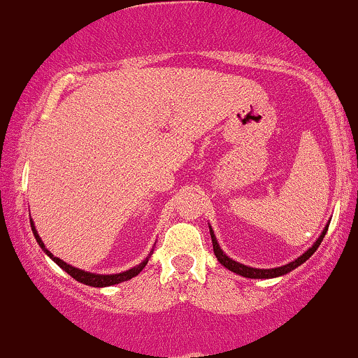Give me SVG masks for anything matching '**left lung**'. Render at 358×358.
<instances>
[{"instance_id":"1","label":"left lung","mask_w":358,"mask_h":358,"mask_svg":"<svg viewBox=\"0 0 358 358\" xmlns=\"http://www.w3.org/2000/svg\"><path fill=\"white\" fill-rule=\"evenodd\" d=\"M328 227H329V223L326 224L324 229H322V233H321V235H319V238L315 240L314 245L308 247L307 250L303 252L302 255H300V257H296L295 261L288 262V264L280 266V268H271V269H259V268H252V266H245V264H242V262H236V261H233V259H229L228 255L224 254V252H223V248L220 247V243H217L216 235H214L213 228H210V227H209V231H210V240H213L214 255H216L217 261L221 262V266H224V268L231 271V273L240 274V276H243V278H250V280H271V278L285 276V274H288L289 271H293V269L299 268V266H302L303 262H306L307 259L310 257V255L314 254L315 250H317V247L321 245L322 238H324L326 231H328Z\"/></svg>"}]
</instances>
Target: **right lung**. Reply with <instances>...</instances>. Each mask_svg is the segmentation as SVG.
<instances>
[{"mask_svg":"<svg viewBox=\"0 0 358 358\" xmlns=\"http://www.w3.org/2000/svg\"><path fill=\"white\" fill-rule=\"evenodd\" d=\"M30 228H32V233H34V236H36L37 243H39V247L43 248L44 252H46L48 257L52 259V261H55L56 264H58L59 268H62L63 271H66V273H69L70 276L73 278V280H77L78 283L87 285V287L104 288V287H111V285H118V283H122V281H129V280H131V278H134V276H137V274L141 273V271L145 268V264H148V262H149L150 255H152V250H150V254L148 255V257L144 259V261L141 262V264L134 266V268H131V269L123 271V273H116V274H97V273H89V271L78 269V268H75V266L66 264V262L62 261V259H59V257H55V255H52L51 252L48 250L46 245H44L43 240H41L39 233H37L36 227H34V221H32V220H30Z\"/></svg>","mask_w":358,"mask_h":358,"instance_id":"right-lung-1","label":"right lung"}]
</instances>
